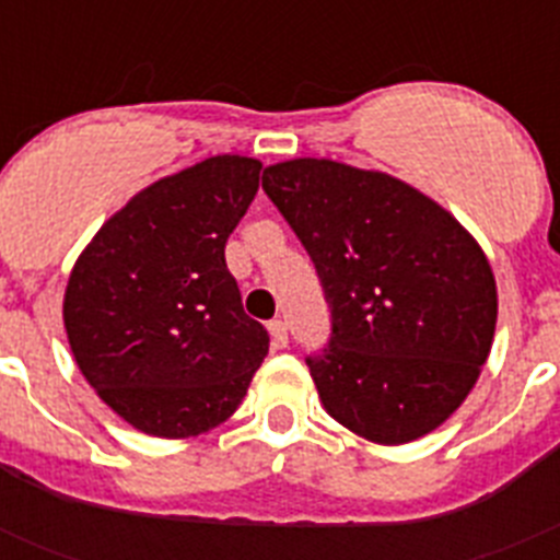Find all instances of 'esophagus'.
I'll return each instance as SVG.
<instances>
[{
	"label": "esophagus",
	"instance_id": "1",
	"mask_svg": "<svg viewBox=\"0 0 560 560\" xmlns=\"http://www.w3.org/2000/svg\"><path fill=\"white\" fill-rule=\"evenodd\" d=\"M269 334H271V348L277 350L289 348V328H285L283 319H271Z\"/></svg>",
	"mask_w": 560,
	"mask_h": 560
}]
</instances>
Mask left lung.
<instances>
[{
  "label": "left lung",
  "instance_id": "left-lung-1",
  "mask_svg": "<svg viewBox=\"0 0 560 560\" xmlns=\"http://www.w3.org/2000/svg\"><path fill=\"white\" fill-rule=\"evenodd\" d=\"M314 260L330 339L305 359L334 420L381 446L418 440L471 393L497 330V280L463 224L407 182L334 160L264 171Z\"/></svg>",
  "mask_w": 560,
  "mask_h": 560
}]
</instances>
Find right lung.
I'll list each match as a JSON object with an SVG mask.
<instances>
[{
  "mask_svg": "<svg viewBox=\"0 0 560 560\" xmlns=\"http://www.w3.org/2000/svg\"><path fill=\"white\" fill-rule=\"evenodd\" d=\"M260 167L224 153L153 182L97 230L69 275L72 355L140 432L179 440L219 427L269 353L224 257Z\"/></svg>",
  "mask_w": 560,
  "mask_h": 560,
  "instance_id": "right-lung-1",
  "label": "right lung"
}]
</instances>
